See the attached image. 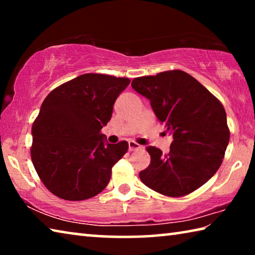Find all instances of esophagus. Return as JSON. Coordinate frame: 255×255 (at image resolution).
Masks as SVG:
<instances>
[{
    "mask_svg": "<svg viewBox=\"0 0 255 255\" xmlns=\"http://www.w3.org/2000/svg\"><path fill=\"white\" fill-rule=\"evenodd\" d=\"M128 147H129V150H136V149L141 148V146L139 144L135 143L133 140H130V141H128Z\"/></svg>",
    "mask_w": 255,
    "mask_h": 255,
    "instance_id": "esophagus-1",
    "label": "esophagus"
}]
</instances>
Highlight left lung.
<instances>
[{"label": "left lung", "mask_w": 255, "mask_h": 255, "mask_svg": "<svg viewBox=\"0 0 255 255\" xmlns=\"http://www.w3.org/2000/svg\"><path fill=\"white\" fill-rule=\"evenodd\" d=\"M131 88L148 99L158 122L173 136L169 154L147 147L150 163L139 172L141 182L165 196L189 195L205 184L223 162L230 141L225 109L183 71L137 77Z\"/></svg>", "instance_id": "8db88e82"}]
</instances>
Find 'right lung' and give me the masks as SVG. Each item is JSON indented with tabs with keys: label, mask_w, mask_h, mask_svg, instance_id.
I'll return each instance as SVG.
<instances>
[{
	"label": "right lung",
	"mask_w": 255,
	"mask_h": 255,
	"mask_svg": "<svg viewBox=\"0 0 255 255\" xmlns=\"http://www.w3.org/2000/svg\"><path fill=\"white\" fill-rule=\"evenodd\" d=\"M129 79L83 74L53 90L31 129V159L45 187L65 200L100 193L112 166L128 150L127 141L109 144L100 132Z\"/></svg>",
	"instance_id": "right-lung-1"
}]
</instances>
